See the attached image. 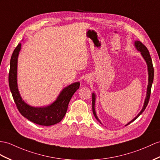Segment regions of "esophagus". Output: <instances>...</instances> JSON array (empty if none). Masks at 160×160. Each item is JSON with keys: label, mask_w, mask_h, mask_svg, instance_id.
I'll list each match as a JSON object with an SVG mask.
<instances>
[{"label": "esophagus", "mask_w": 160, "mask_h": 160, "mask_svg": "<svg viewBox=\"0 0 160 160\" xmlns=\"http://www.w3.org/2000/svg\"><path fill=\"white\" fill-rule=\"evenodd\" d=\"M85 79H86V78H85Z\"/></svg>", "instance_id": "34e87169"}]
</instances>
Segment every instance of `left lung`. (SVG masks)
I'll return each mask as SVG.
<instances>
[{
	"instance_id": "obj_1",
	"label": "left lung",
	"mask_w": 160,
	"mask_h": 160,
	"mask_svg": "<svg viewBox=\"0 0 160 160\" xmlns=\"http://www.w3.org/2000/svg\"><path fill=\"white\" fill-rule=\"evenodd\" d=\"M134 46H135L136 49H137V51L141 52L142 57L144 58V60H145V61L146 62V64L147 65L148 75H149V77H148L147 94H146V97L145 99V102H144L142 108L141 109V111H140L139 113L136 115L133 119L130 121L129 123H128L126 126H128V124H130L132 122H134V121L137 119L138 117L142 113V112L145 110V108H146L147 104H148V102H149V100L150 95H151V89L152 83H153V77H154V69H153V63H152L151 58L149 52V51H148L147 48L142 43L141 41H136L134 42ZM96 99V94L94 93H92V111H93V115H94V117L96 118V119L98 120V122H99L100 123H102L100 122V121L98 119V116H97L96 112V110H95Z\"/></svg>"
}]
</instances>
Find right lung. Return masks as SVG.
<instances>
[{
  "label": "right lung",
  "instance_id": "add662e5",
  "mask_svg": "<svg viewBox=\"0 0 160 160\" xmlns=\"http://www.w3.org/2000/svg\"><path fill=\"white\" fill-rule=\"evenodd\" d=\"M21 48V43H19L13 51L10 60L9 73V88L18 111L24 118L38 125L49 126L59 123L67 113L68 103L74 93L79 88L80 83L78 81L65 87L56 100L48 106H30L22 99L18 86V59Z\"/></svg>",
  "mask_w": 160,
  "mask_h": 160
}]
</instances>
